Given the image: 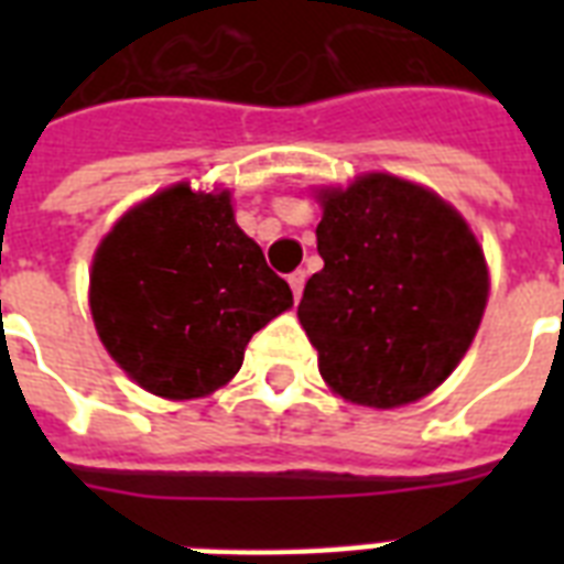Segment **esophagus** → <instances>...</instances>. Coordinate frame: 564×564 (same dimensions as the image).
<instances>
[{
    "label": "esophagus",
    "instance_id": "34e87169",
    "mask_svg": "<svg viewBox=\"0 0 564 564\" xmlns=\"http://www.w3.org/2000/svg\"><path fill=\"white\" fill-rule=\"evenodd\" d=\"M304 281H307V272H292L290 274V286H292V295H295V301L301 299V292H304Z\"/></svg>",
    "mask_w": 564,
    "mask_h": 564
}]
</instances>
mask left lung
<instances>
[{"instance_id":"8db88e82","label":"left lung","mask_w":564,"mask_h":564,"mask_svg":"<svg viewBox=\"0 0 564 564\" xmlns=\"http://www.w3.org/2000/svg\"><path fill=\"white\" fill-rule=\"evenodd\" d=\"M325 269L304 286L299 322L318 375L343 401L394 410L445 383L489 301L480 239L424 184L362 172L313 187Z\"/></svg>"}]
</instances>
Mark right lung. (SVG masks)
Listing matches in <instances>:
<instances>
[{"instance_id": "1", "label": "right lung", "mask_w": 564, "mask_h": 564, "mask_svg": "<svg viewBox=\"0 0 564 564\" xmlns=\"http://www.w3.org/2000/svg\"><path fill=\"white\" fill-rule=\"evenodd\" d=\"M87 299L105 351L166 401L228 386L251 336L292 307L290 283L237 225L230 189L189 181L113 221L93 254Z\"/></svg>"}]
</instances>
